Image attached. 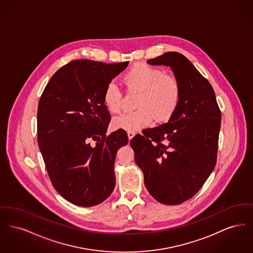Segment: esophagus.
<instances>
[{"mask_svg":"<svg viewBox=\"0 0 253 253\" xmlns=\"http://www.w3.org/2000/svg\"><path fill=\"white\" fill-rule=\"evenodd\" d=\"M134 132H127V135H128V138H129V140H131L132 139V137L134 136Z\"/></svg>","mask_w":253,"mask_h":253,"instance_id":"1","label":"esophagus"}]
</instances>
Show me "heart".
Segmentation results:
<instances>
[{"instance_id": "1", "label": "heart", "mask_w": 253, "mask_h": 253, "mask_svg": "<svg viewBox=\"0 0 253 253\" xmlns=\"http://www.w3.org/2000/svg\"><path fill=\"white\" fill-rule=\"evenodd\" d=\"M123 82L129 90L139 92L137 110L124 113L113 121L115 128L128 132H137L149 126L155 118L167 121L174 113L180 101V84L177 80L157 67L138 63L123 76ZM122 94L114 82L106 85L103 101L109 112L116 114L121 108Z\"/></svg>"}]
</instances>
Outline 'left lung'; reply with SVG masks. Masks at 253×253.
I'll return each mask as SVG.
<instances>
[{
    "mask_svg": "<svg viewBox=\"0 0 253 253\" xmlns=\"http://www.w3.org/2000/svg\"><path fill=\"white\" fill-rule=\"evenodd\" d=\"M147 63L171 69L180 101L167 123L136 134L131 147L150 194L162 204H181L215 167L221 112L211 84L180 53L167 52Z\"/></svg>",
    "mask_w": 253,
    "mask_h": 253,
    "instance_id": "8db88e82",
    "label": "left lung"
}]
</instances>
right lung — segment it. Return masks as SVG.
<instances>
[{
	"label": "right lung",
	"instance_id": "right-lung-1",
	"mask_svg": "<svg viewBox=\"0 0 253 253\" xmlns=\"http://www.w3.org/2000/svg\"><path fill=\"white\" fill-rule=\"evenodd\" d=\"M128 63L74 60L53 75L40 98L38 144L54 188L76 206L100 204L114 191L117 152L128 136L122 129L106 135L103 93Z\"/></svg>",
	"mask_w": 253,
	"mask_h": 253
}]
</instances>
